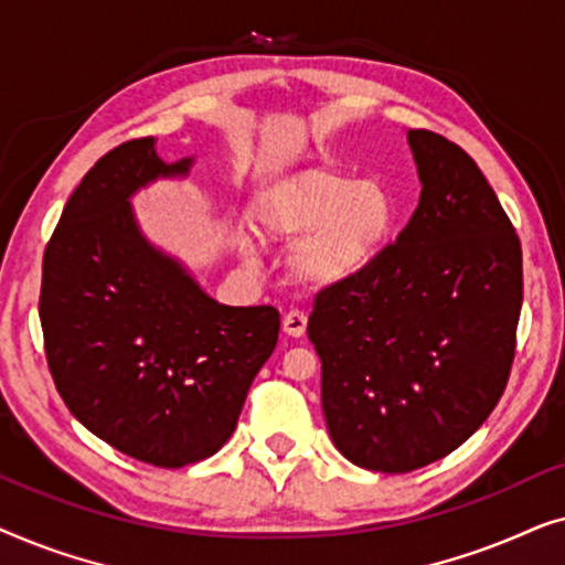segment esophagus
I'll list each match as a JSON object with an SVG mask.
<instances>
[{
  "instance_id": "obj_1",
  "label": "esophagus",
  "mask_w": 565,
  "mask_h": 565,
  "mask_svg": "<svg viewBox=\"0 0 565 565\" xmlns=\"http://www.w3.org/2000/svg\"><path fill=\"white\" fill-rule=\"evenodd\" d=\"M306 327H308V319H306V313L303 311H288L285 313V319H282V331L288 337H303L306 334Z\"/></svg>"
}]
</instances>
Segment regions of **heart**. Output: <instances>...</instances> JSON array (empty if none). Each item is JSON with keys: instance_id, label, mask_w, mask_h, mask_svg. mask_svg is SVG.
I'll return each mask as SVG.
<instances>
[{"instance_id": "heart-1", "label": "heart", "mask_w": 565, "mask_h": 565, "mask_svg": "<svg viewBox=\"0 0 565 565\" xmlns=\"http://www.w3.org/2000/svg\"><path fill=\"white\" fill-rule=\"evenodd\" d=\"M262 234L292 242L290 275L306 288H337L367 275L398 223L393 192L339 169H306L275 184L257 205Z\"/></svg>"}]
</instances>
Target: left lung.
<instances>
[{"label":"left lung","mask_w":565,"mask_h":565,"mask_svg":"<svg viewBox=\"0 0 565 565\" xmlns=\"http://www.w3.org/2000/svg\"><path fill=\"white\" fill-rule=\"evenodd\" d=\"M419 205L360 280L316 296L331 443L381 473L424 468L466 443L507 388L522 311V246L458 143L408 130Z\"/></svg>","instance_id":"1"}]
</instances>
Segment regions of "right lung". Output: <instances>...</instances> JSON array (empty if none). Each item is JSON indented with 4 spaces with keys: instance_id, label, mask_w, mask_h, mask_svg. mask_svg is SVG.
<instances>
[{
    "instance_id": "obj_1",
    "label": "right lung",
    "mask_w": 565,
    "mask_h": 565,
    "mask_svg": "<svg viewBox=\"0 0 565 565\" xmlns=\"http://www.w3.org/2000/svg\"><path fill=\"white\" fill-rule=\"evenodd\" d=\"M167 164L153 138L107 151L72 192L43 254L41 327L53 383L76 419L157 468L211 458L234 435L275 352L273 306H223L138 226L130 198Z\"/></svg>"
}]
</instances>
